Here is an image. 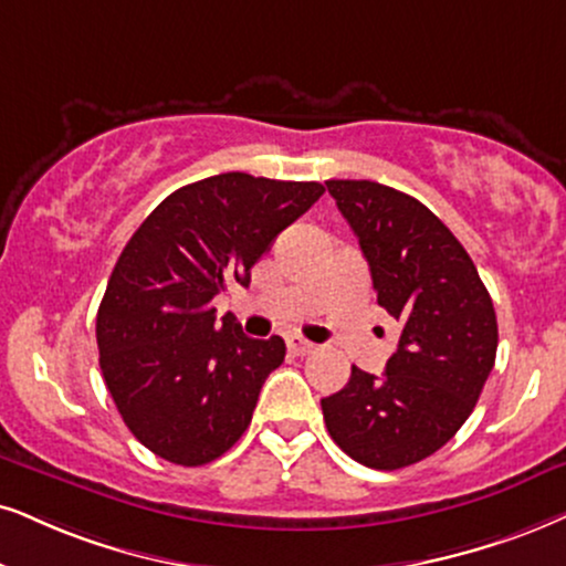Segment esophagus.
<instances>
[{
    "mask_svg": "<svg viewBox=\"0 0 566 566\" xmlns=\"http://www.w3.org/2000/svg\"><path fill=\"white\" fill-rule=\"evenodd\" d=\"M287 349H290L292 355L305 357V355H311L313 349H316V345H313V342L303 339V336H290V339H287Z\"/></svg>",
    "mask_w": 566,
    "mask_h": 566,
    "instance_id": "34e87169",
    "label": "esophagus"
}]
</instances>
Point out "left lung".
<instances>
[{"mask_svg": "<svg viewBox=\"0 0 566 566\" xmlns=\"http://www.w3.org/2000/svg\"><path fill=\"white\" fill-rule=\"evenodd\" d=\"M326 188L357 234L378 305L402 334L384 376L353 366L321 410L342 452L399 470L439 452L470 418L496 360V313L468 250L420 200L370 180Z\"/></svg>", "mask_w": 566, "mask_h": 566, "instance_id": "8db88e82", "label": "left lung"}]
</instances>
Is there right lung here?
I'll return each instance as SVG.
<instances>
[{
  "instance_id": "add662e5",
  "label": "right lung",
  "mask_w": 566,
  "mask_h": 566,
  "mask_svg": "<svg viewBox=\"0 0 566 566\" xmlns=\"http://www.w3.org/2000/svg\"><path fill=\"white\" fill-rule=\"evenodd\" d=\"M318 182L224 171L175 190L127 242L96 316L98 363L125 426L161 460L198 468L245 433L284 339H250L211 300L248 287Z\"/></svg>"
}]
</instances>
